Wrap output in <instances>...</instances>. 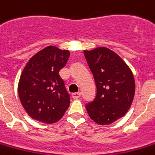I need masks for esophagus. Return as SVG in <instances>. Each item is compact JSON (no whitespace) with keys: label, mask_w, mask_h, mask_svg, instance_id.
<instances>
[{"label":"esophagus","mask_w":155,"mask_h":155,"mask_svg":"<svg viewBox=\"0 0 155 155\" xmlns=\"http://www.w3.org/2000/svg\"><path fill=\"white\" fill-rule=\"evenodd\" d=\"M81 94L80 92H76V93H73L71 97H72L73 99H78V98L81 97Z\"/></svg>","instance_id":"esophagus-1"}]
</instances>
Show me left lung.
I'll list each match as a JSON object with an SVG mask.
<instances>
[{"instance_id":"1","label":"left lung","mask_w":155,"mask_h":155,"mask_svg":"<svg viewBox=\"0 0 155 155\" xmlns=\"http://www.w3.org/2000/svg\"><path fill=\"white\" fill-rule=\"evenodd\" d=\"M93 74L97 94L86 105L87 113L96 123L105 126L124 116L135 94L132 72L115 52L106 47L84 51Z\"/></svg>"}]
</instances>
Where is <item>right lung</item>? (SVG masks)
Listing matches in <instances>:
<instances>
[{
    "mask_svg": "<svg viewBox=\"0 0 155 155\" xmlns=\"http://www.w3.org/2000/svg\"><path fill=\"white\" fill-rule=\"evenodd\" d=\"M69 58V51L50 46L37 52L26 64L18 83V96L34 120L54 123L69 108L70 97L58 74Z\"/></svg>",
    "mask_w": 155,
    "mask_h": 155,
    "instance_id": "1",
    "label": "right lung"
}]
</instances>
